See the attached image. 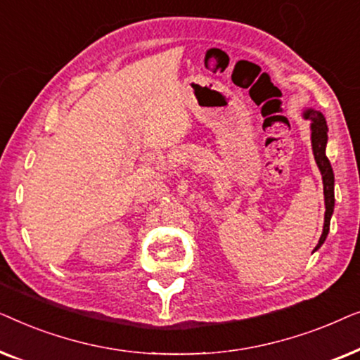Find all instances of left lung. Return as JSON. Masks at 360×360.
Returning <instances> with one entry per match:
<instances>
[{
    "mask_svg": "<svg viewBox=\"0 0 360 360\" xmlns=\"http://www.w3.org/2000/svg\"><path fill=\"white\" fill-rule=\"evenodd\" d=\"M304 117L311 120V144H313V154L314 160H316L318 169L323 175V185H324V205H326V213H324V228L323 234L319 238V243L316 245L321 248V244L326 240V236L329 233V223H331V214L334 210V174L326 157V142H328V126L324 121V116L319 111L308 110L304 111ZM314 249V250H316Z\"/></svg>",
    "mask_w": 360,
    "mask_h": 360,
    "instance_id": "left-lung-1",
    "label": "left lung"
}]
</instances>
